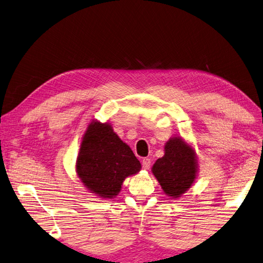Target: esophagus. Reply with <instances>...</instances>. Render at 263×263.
<instances>
[{"label": "esophagus", "mask_w": 263, "mask_h": 263, "mask_svg": "<svg viewBox=\"0 0 263 263\" xmlns=\"http://www.w3.org/2000/svg\"><path fill=\"white\" fill-rule=\"evenodd\" d=\"M141 164H142V168H144V169H149V167H151V159L144 158V159H142V161H141Z\"/></svg>", "instance_id": "obj_1"}]
</instances>
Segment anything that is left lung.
Masks as SVG:
<instances>
[{"instance_id":"8db88e82","label":"left lung","mask_w":263,"mask_h":263,"mask_svg":"<svg viewBox=\"0 0 263 263\" xmlns=\"http://www.w3.org/2000/svg\"><path fill=\"white\" fill-rule=\"evenodd\" d=\"M152 172L166 195L181 197L197 174L195 151L182 138H171L164 145V155L155 161Z\"/></svg>"}]
</instances>
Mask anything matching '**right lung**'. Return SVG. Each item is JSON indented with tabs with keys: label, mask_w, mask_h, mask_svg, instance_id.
I'll list each match as a JSON object with an SVG mask.
<instances>
[{
	"label": "right lung",
	"mask_w": 263,
	"mask_h": 263,
	"mask_svg": "<svg viewBox=\"0 0 263 263\" xmlns=\"http://www.w3.org/2000/svg\"><path fill=\"white\" fill-rule=\"evenodd\" d=\"M140 168L139 160L110 124L90 123L77 159V173L86 188L100 197L112 198L121 191L123 181Z\"/></svg>",
	"instance_id": "1"
}]
</instances>
